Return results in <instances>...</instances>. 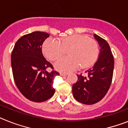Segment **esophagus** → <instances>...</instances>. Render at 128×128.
<instances>
[{"label": "esophagus", "mask_w": 128, "mask_h": 128, "mask_svg": "<svg viewBox=\"0 0 128 128\" xmlns=\"http://www.w3.org/2000/svg\"><path fill=\"white\" fill-rule=\"evenodd\" d=\"M60 75L61 76H66L68 75V73L60 72Z\"/></svg>", "instance_id": "34e87169"}]
</instances>
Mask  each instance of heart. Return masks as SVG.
Masks as SVG:
<instances>
[{
    "label": "heart",
    "instance_id": "1",
    "mask_svg": "<svg viewBox=\"0 0 128 128\" xmlns=\"http://www.w3.org/2000/svg\"><path fill=\"white\" fill-rule=\"evenodd\" d=\"M68 51L70 56L56 62V68L62 72L74 70L80 66L85 68L96 60L98 56V45L94 40L87 36L74 34L64 38L60 42L49 38L44 43L43 52L50 60H55Z\"/></svg>",
    "mask_w": 128,
    "mask_h": 128
}]
</instances>
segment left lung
I'll list each match as a JSON object with an SVG mask.
<instances>
[{
  "instance_id": "1",
  "label": "left lung",
  "mask_w": 128,
  "mask_h": 128,
  "mask_svg": "<svg viewBox=\"0 0 128 128\" xmlns=\"http://www.w3.org/2000/svg\"><path fill=\"white\" fill-rule=\"evenodd\" d=\"M100 47V53L93 68L86 71L87 77L77 74L78 80L73 84L74 97L79 102L92 105L102 100L106 95L112 82L114 58L108 43L94 34Z\"/></svg>"
}]
</instances>
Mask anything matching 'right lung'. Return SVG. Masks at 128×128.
<instances>
[{
    "instance_id": "obj_1",
    "label": "right lung",
    "mask_w": 128,
    "mask_h": 128,
    "mask_svg": "<svg viewBox=\"0 0 128 128\" xmlns=\"http://www.w3.org/2000/svg\"><path fill=\"white\" fill-rule=\"evenodd\" d=\"M49 34L33 32L20 38L16 43L11 56L12 68L15 83L21 94L34 102L48 100L54 94L55 70L48 72L52 64L44 58L42 51L44 42Z\"/></svg>"
}]
</instances>
